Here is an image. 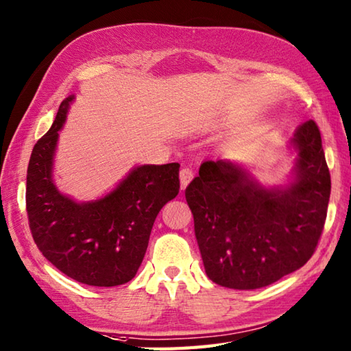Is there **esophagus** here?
<instances>
[{
  "label": "esophagus",
  "instance_id": "esophagus-1",
  "mask_svg": "<svg viewBox=\"0 0 351 351\" xmlns=\"http://www.w3.org/2000/svg\"><path fill=\"white\" fill-rule=\"evenodd\" d=\"M193 178V169L189 167H184L180 169V184L182 189H184L186 186L189 184V182Z\"/></svg>",
  "mask_w": 351,
  "mask_h": 351
}]
</instances>
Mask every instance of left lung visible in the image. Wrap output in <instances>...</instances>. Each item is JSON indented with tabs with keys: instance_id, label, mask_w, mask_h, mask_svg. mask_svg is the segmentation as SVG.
<instances>
[{
	"instance_id": "8db88e82",
	"label": "left lung",
	"mask_w": 351,
	"mask_h": 351,
	"mask_svg": "<svg viewBox=\"0 0 351 351\" xmlns=\"http://www.w3.org/2000/svg\"><path fill=\"white\" fill-rule=\"evenodd\" d=\"M295 182L266 189L245 168L206 160L186 188L207 276L236 290H255L300 269L324 228L330 173L320 129L309 120L293 136Z\"/></svg>"
}]
</instances>
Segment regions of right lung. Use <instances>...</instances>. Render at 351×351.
Here are the masks:
<instances>
[{
  "label": "right lung",
  "mask_w": 351,
  "mask_h": 351,
  "mask_svg": "<svg viewBox=\"0 0 351 351\" xmlns=\"http://www.w3.org/2000/svg\"><path fill=\"white\" fill-rule=\"evenodd\" d=\"M36 143L27 169V215L34 243L60 271L81 284L114 287L136 275L156 216L180 191L177 162L135 168L106 197L75 202L52 183V159L69 104Z\"/></svg>",
  "instance_id": "obj_1"
}]
</instances>
